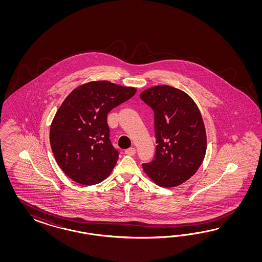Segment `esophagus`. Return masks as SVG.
<instances>
[{"label": "esophagus", "instance_id": "obj_1", "mask_svg": "<svg viewBox=\"0 0 262 262\" xmlns=\"http://www.w3.org/2000/svg\"><path fill=\"white\" fill-rule=\"evenodd\" d=\"M135 152H136V149L134 148V147L133 148H128V149L125 151V154L127 155V156H134V155H135Z\"/></svg>", "mask_w": 262, "mask_h": 262}]
</instances>
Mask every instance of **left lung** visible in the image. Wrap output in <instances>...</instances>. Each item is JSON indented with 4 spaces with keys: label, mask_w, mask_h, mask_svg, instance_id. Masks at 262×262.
<instances>
[{
    "label": "left lung",
    "mask_w": 262,
    "mask_h": 262,
    "mask_svg": "<svg viewBox=\"0 0 262 262\" xmlns=\"http://www.w3.org/2000/svg\"><path fill=\"white\" fill-rule=\"evenodd\" d=\"M140 98L155 113L158 143L155 159L142 164L144 172L161 187L185 183L206 156V127L197 104L183 90L165 84L144 90Z\"/></svg>",
    "instance_id": "1"
}]
</instances>
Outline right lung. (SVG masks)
<instances>
[{"instance_id":"add662e5","label":"right lung","mask_w":262,"mask_h":262,"mask_svg":"<svg viewBox=\"0 0 262 262\" xmlns=\"http://www.w3.org/2000/svg\"><path fill=\"white\" fill-rule=\"evenodd\" d=\"M136 88L94 80L75 88L56 111L50 144L58 166L76 183L103 182L118 160L110 140L107 113L135 95Z\"/></svg>"}]
</instances>
